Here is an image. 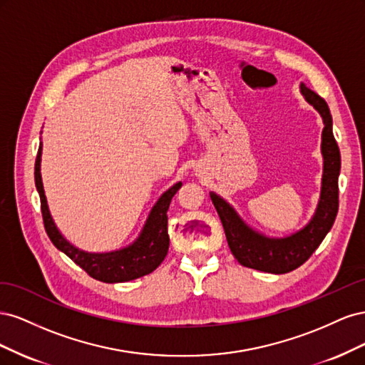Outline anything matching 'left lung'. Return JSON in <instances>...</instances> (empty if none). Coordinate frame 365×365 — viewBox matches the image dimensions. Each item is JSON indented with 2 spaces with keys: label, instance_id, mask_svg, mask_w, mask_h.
<instances>
[{
  "label": "left lung",
  "instance_id": "left-lung-1",
  "mask_svg": "<svg viewBox=\"0 0 365 365\" xmlns=\"http://www.w3.org/2000/svg\"><path fill=\"white\" fill-rule=\"evenodd\" d=\"M302 94L323 117L322 152L324 158L322 196L317 212L303 230L284 239H269L252 231L222 197L210 193L212 202L222 222L228 247L236 260L247 268L263 272L284 274L297 269L312 256L332 228L338 213V175L341 157L332 132V115L324 98L302 83Z\"/></svg>",
  "mask_w": 365,
  "mask_h": 365
}]
</instances>
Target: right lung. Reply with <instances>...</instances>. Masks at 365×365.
Instances as JSON below:
<instances>
[{
    "label": "right lung",
    "mask_w": 365,
    "mask_h": 365,
    "mask_svg": "<svg viewBox=\"0 0 365 365\" xmlns=\"http://www.w3.org/2000/svg\"><path fill=\"white\" fill-rule=\"evenodd\" d=\"M41 152L39 146L38 157L35 163V184L41 197V212L47 235L53 245L67 256L90 275V277L101 280L103 283H121L129 282L143 275L150 274L157 269L169 251V233H168V210L176 190L181 187V182L172 185L168 192H164L158 202L153 205L148 217V222L143 228L140 237L120 251L93 254L85 252L73 247L70 242L65 240L59 230L54 225L50 216L46 195L41 180Z\"/></svg>",
    "instance_id": "obj_1"
}]
</instances>
